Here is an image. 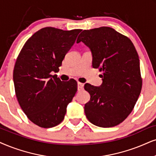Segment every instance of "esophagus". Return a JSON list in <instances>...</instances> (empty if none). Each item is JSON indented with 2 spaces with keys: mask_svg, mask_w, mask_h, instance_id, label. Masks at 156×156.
<instances>
[{
  "mask_svg": "<svg viewBox=\"0 0 156 156\" xmlns=\"http://www.w3.org/2000/svg\"><path fill=\"white\" fill-rule=\"evenodd\" d=\"M83 89V83H78V90L80 91V90H82Z\"/></svg>",
  "mask_w": 156,
  "mask_h": 156,
  "instance_id": "esophagus-1",
  "label": "esophagus"
}]
</instances>
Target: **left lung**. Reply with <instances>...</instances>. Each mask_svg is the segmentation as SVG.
I'll return each mask as SVG.
<instances>
[{
	"mask_svg": "<svg viewBox=\"0 0 156 156\" xmlns=\"http://www.w3.org/2000/svg\"><path fill=\"white\" fill-rule=\"evenodd\" d=\"M90 49L92 67L99 68L102 83L84 86L90 101L85 104L86 117L94 125H118L133 111L142 88L140 60L131 40L107 27L83 30L77 39Z\"/></svg>",
	"mask_w": 156,
	"mask_h": 156,
	"instance_id": "obj_1",
	"label": "left lung"
}]
</instances>
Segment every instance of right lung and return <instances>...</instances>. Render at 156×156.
<instances>
[{
	"mask_svg": "<svg viewBox=\"0 0 156 156\" xmlns=\"http://www.w3.org/2000/svg\"><path fill=\"white\" fill-rule=\"evenodd\" d=\"M81 29L45 27L26 42L13 70L15 92L29 119L41 127L59 125L77 91V82L63 83L57 73Z\"/></svg>",
	"mask_w": 156,
	"mask_h": 156,
	"instance_id": "obj_1",
	"label": "right lung"
}]
</instances>
